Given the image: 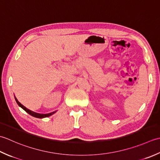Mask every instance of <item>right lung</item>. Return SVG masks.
<instances>
[{"instance_id": "1", "label": "right lung", "mask_w": 160, "mask_h": 160, "mask_svg": "<svg viewBox=\"0 0 160 160\" xmlns=\"http://www.w3.org/2000/svg\"><path fill=\"white\" fill-rule=\"evenodd\" d=\"M14 98H15V100L16 103H18V105L20 106L21 108L23 109L25 112H27L29 115H32V117H37V118H40V119H42V118H45V117H50L51 115H52L53 114H54L55 112H56L57 111H54V112H52L50 113H47V114H41V113H37V112H33L32 111V110H29L28 108H27L25 107L23 105H22V104L18 102V99L16 98V97L14 96Z\"/></svg>"}]
</instances>
